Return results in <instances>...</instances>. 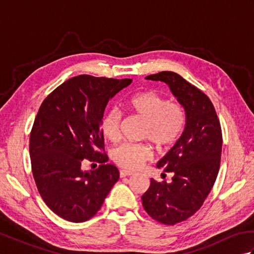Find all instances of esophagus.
<instances>
[{
    "mask_svg": "<svg viewBox=\"0 0 254 254\" xmlns=\"http://www.w3.org/2000/svg\"><path fill=\"white\" fill-rule=\"evenodd\" d=\"M132 175H133V171L124 170V169H121V170H120V177H121V178L128 177V176H132Z\"/></svg>",
    "mask_w": 254,
    "mask_h": 254,
    "instance_id": "esophagus-1",
    "label": "esophagus"
}]
</instances>
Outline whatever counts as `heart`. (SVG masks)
Listing matches in <instances>:
<instances>
[{"label": "heart", "mask_w": 254, "mask_h": 254, "mask_svg": "<svg viewBox=\"0 0 254 254\" xmlns=\"http://www.w3.org/2000/svg\"><path fill=\"white\" fill-rule=\"evenodd\" d=\"M128 110L146 121L142 137L149 139L158 149L175 144L186 127V110L177 101H169L155 90H146L132 96L127 101ZM123 113L111 108L101 118L100 128L104 136L112 143L120 137ZM152 157V147L147 144L123 143L112 149L111 158L124 169H137Z\"/></svg>", "instance_id": "obj_1"}]
</instances>
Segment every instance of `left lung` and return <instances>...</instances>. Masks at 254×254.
<instances>
[{
  "label": "left lung",
  "mask_w": 254,
  "mask_h": 254,
  "mask_svg": "<svg viewBox=\"0 0 254 254\" xmlns=\"http://www.w3.org/2000/svg\"><path fill=\"white\" fill-rule=\"evenodd\" d=\"M169 86L186 110L187 121L175 146L157 164L171 172L172 181L150 179L142 195L144 209L156 222L175 225L191 217L201 208L218 175L223 135L212 101L195 86L175 72L148 75Z\"/></svg>",
  "instance_id": "obj_1"
}]
</instances>
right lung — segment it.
<instances>
[{
    "label": "right lung",
    "instance_id": "obj_1",
    "mask_svg": "<svg viewBox=\"0 0 254 254\" xmlns=\"http://www.w3.org/2000/svg\"><path fill=\"white\" fill-rule=\"evenodd\" d=\"M131 83L78 75L42 101L30 132L31 170L42 199L61 218L82 223L94 217L118 181L117 167L106 164L100 121L108 101ZM85 159L101 165L85 172Z\"/></svg>",
    "mask_w": 254,
    "mask_h": 254
}]
</instances>
